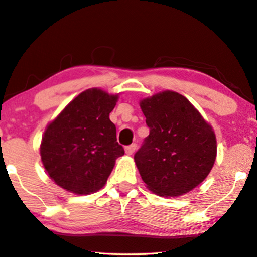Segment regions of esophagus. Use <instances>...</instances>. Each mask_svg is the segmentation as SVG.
<instances>
[{"mask_svg":"<svg viewBox=\"0 0 257 257\" xmlns=\"http://www.w3.org/2000/svg\"><path fill=\"white\" fill-rule=\"evenodd\" d=\"M136 148H137V144L136 143H133V144H130V146H127V147L124 148L125 154H128V155L134 154V153H135Z\"/></svg>","mask_w":257,"mask_h":257,"instance_id":"1","label":"esophagus"}]
</instances>
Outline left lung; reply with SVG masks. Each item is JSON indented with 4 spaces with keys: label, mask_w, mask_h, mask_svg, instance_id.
<instances>
[{
    "label": "left lung",
    "mask_w": 257,
    "mask_h": 257,
    "mask_svg": "<svg viewBox=\"0 0 257 257\" xmlns=\"http://www.w3.org/2000/svg\"><path fill=\"white\" fill-rule=\"evenodd\" d=\"M150 129L134 160L148 189L178 197L199 185L216 157L212 127L190 101L171 91L141 101Z\"/></svg>",
    "instance_id": "8db88e82"
}]
</instances>
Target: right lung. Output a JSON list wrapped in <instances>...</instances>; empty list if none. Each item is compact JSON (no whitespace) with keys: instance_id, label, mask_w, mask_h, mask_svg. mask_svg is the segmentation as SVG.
<instances>
[{"instance_id":"1","label":"right lung","mask_w":257,"mask_h":257,"mask_svg":"<svg viewBox=\"0 0 257 257\" xmlns=\"http://www.w3.org/2000/svg\"><path fill=\"white\" fill-rule=\"evenodd\" d=\"M117 95L101 89L82 92L46 128L41 144L43 165L57 185L91 194L106 184L123 147L109 120Z\"/></svg>"}]
</instances>
